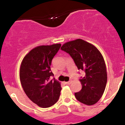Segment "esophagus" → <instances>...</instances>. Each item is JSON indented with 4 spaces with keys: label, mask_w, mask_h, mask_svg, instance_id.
<instances>
[{
    "label": "esophagus",
    "mask_w": 125,
    "mask_h": 125,
    "mask_svg": "<svg viewBox=\"0 0 125 125\" xmlns=\"http://www.w3.org/2000/svg\"><path fill=\"white\" fill-rule=\"evenodd\" d=\"M71 82H72V81H68V82H66L65 83L66 84H70L71 83Z\"/></svg>",
    "instance_id": "esophagus-1"
}]
</instances>
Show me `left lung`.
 Segmentation results:
<instances>
[{
  "label": "left lung",
  "mask_w": 125,
  "mask_h": 125,
  "mask_svg": "<svg viewBox=\"0 0 125 125\" xmlns=\"http://www.w3.org/2000/svg\"><path fill=\"white\" fill-rule=\"evenodd\" d=\"M62 51L70 54L79 70L85 72L81 77L82 89L74 94L80 102L93 105L104 94L107 83V72L102 55L93 44L82 39L70 41L63 44Z\"/></svg>",
  "instance_id": "1"
}]
</instances>
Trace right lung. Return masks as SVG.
I'll list each match as a JSON object with an SVG mask.
<instances>
[{
  "mask_svg": "<svg viewBox=\"0 0 125 125\" xmlns=\"http://www.w3.org/2000/svg\"><path fill=\"white\" fill-rule=\"evenodd\" d=\"M61 44L39 46L23 58L20 68V80L29 98L41 107H51L58 102L61 91L60 83L52 79V61Z\"/></svg>",
  "mask_w": 125,
  "mask_h": 125,
  "instance_id": "1",
  "label": "right lung"
}]
</instances>
